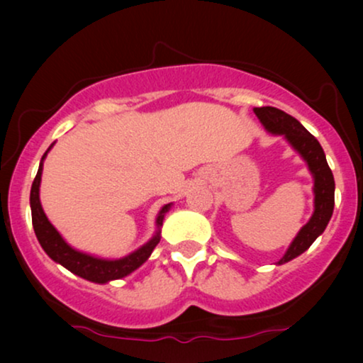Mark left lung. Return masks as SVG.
<instances>
[{
	"instance_id": "1",
	"label": "left lung",
	"mask_w": 363,
	"mask_h": 363,
	"mask_svg": "<svg viewBox=\"0 0 363 363\" xmlns=\"http://www.w3.org/2000/svg\"><path fill=\"white\" fill-rule=\"evenodd\" d=\"M256 117L259 118L266 132L272 135H282L286 142L292 147V150L301 155L314 178V213L309 221L301 228L294 240L287 247L284 256L276 264H286L301 256L302 252L311 247L329 225L332 213H334V193L335 182L332 170L327 165L325 153L322 150L317 138L306 130V127L289 113L279 111L276 107H255L252 108Z\"/></svg>"
}]
</instances>
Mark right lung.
<instances>
[{
	"label": "right lung",
	"mask_w": 363,
	"mask_h": 363,
	"mask_svg": "<svg viewBox=\"0 0 363 363\" xmlns=\"http://www.w3.org/2000/svg\"><path fill=\"white\" fill-rule=\"evenodd\" d=\"M54 147V143L49 145V148L44 153L41 162H39L38 175L34 178L31 186V195H29V205H31V216H33V228L36 233V238L39 245L44 250V252L51 257L54 262L66 267L72 274H76L82 279L97 282V284H107V282L122 279L133 271L138 269L143 262H145L150 255L155 250V246L160 242L162 238V225L165 220V215L170 211L173 203L163 205L158 211L155 218V235L148 240L145 245H142L138 250L132 251L130 255L118 257V259H107V257H99L89 252L79 251L72 247L69 242L64 240L61 233L52 226V223L48 220L46 213L43 210L41 198H39V186H41V177H43V165L46 160L48 153Z\"/></svg>",
	"instance_id": "1"
}]
</instances>
